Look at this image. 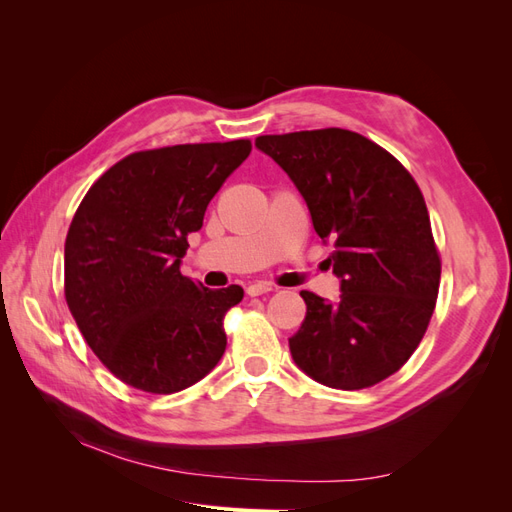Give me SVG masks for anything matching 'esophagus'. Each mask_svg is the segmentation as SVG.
Returning <instances> with one entry per match:
<instances>
[{"instance_id":"1","label":"esophagus","mask_w":512,"mask_h":512,"mask_svg":"<svg viewBox=\"0 0 512 512\" xmlns=\"http://www.w3.org/2000/svg\"><path fill=\"white\" fill-rule=\"evenodd\" d=\"M273 288H271V284H267V282H254V284H250L245 288V292L250 294V297H260V294H267V292H271Z\"/></svg>"}]
</instances>
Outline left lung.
Masks as SVG:
<instances>
[{"label":"left lung","instance_id":"obj_1","mask_svg":"<svg viewBox=\"0 0 512 512\" xmlns=\"http://www.w3.org/2000/svg\"><path fill=\"white\" fill-rule=\"evenodd\" d=\"M256 147L297 185L342 277L339 303L301 290L305 320L288 339L294 363L342 391L393 376L421 344L440 288L421 188L389 151L342 128L267 134Z\"/></svg>","mask_w":512,"mask_h":512}]
</instances>
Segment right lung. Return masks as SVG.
Masks as SVG:
<instances>
[{
    "mask_svg": "<svg viewBox=\"0 0 512 512\" xmlns=\"http://www.w3.org/2000/svg\"><path fill=\"white\" fill-rule=\"evenodd\" d=\"M250 151L239 138L130 153L74 213L66 303L102 365L138 391H183L222 359L224 316L243 288L209 290L179 265L211 198Z\"/></svg>",
    "mask_w": 512,
    "mask_h": 512,
    "instance_id": "right-lung-1",
    "label": "right lung"
}]
</instances>
